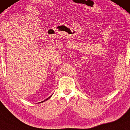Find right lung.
Here are the masks:
<instances>
[{"label":"right lung","mask_w":130,"mask_h":130,"mask_svg":"<svg viewBox=\"0 0 130 130\" xmlns=\"http://www.w3.org/2000/svg\"><path fill=\"white\" fill-rule=\"evenodd\" d=\"M51 96H52V95H51L50 96H49V97H48V98H46V100H45L44 101H41V102H39V103H42V102H45V101H47V100H49V98H50L51 97Z\"/></svg>","instance_id":"right-lung-1"}]
</instances>
